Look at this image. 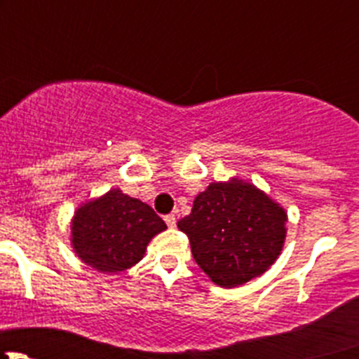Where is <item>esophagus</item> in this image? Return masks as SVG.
<instances>
[{"mask_svg":"<svg viewBox=\"0 0 359 359\" xmlns=\"http://www.w3.org/2000/svg\"><path fill=\"white\" fill-rule=\"evenodd\" d=\"M165 222H166V226H168V227H175L177 226L175 215H166L165 217Z\"/></svg>","mask_w":359,"mask_h":359,"instance_id":"obj_1","label":"esophagus"}]
</instances>
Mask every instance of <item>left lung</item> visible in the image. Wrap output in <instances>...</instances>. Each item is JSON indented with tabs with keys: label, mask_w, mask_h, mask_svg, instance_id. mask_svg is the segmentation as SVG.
<instances>
[{
	"label": "left lung",
	"mask_w": 359,
	"mask_h": 359,
	"mask_svg": "<svg viewBox=\"0 0 359 359\" xmlns=\"http://www.w3.org/2000/svg\"><path fill=\"white\" fill-rule=\"evenodd\" d=\"M287 210L252 182L231 177L210 182L179 220L194 260L222 288L259 278L276 262L287 240Z\"/></svg>",
	"instance_id": "left-lung-1"
}]
</instances>
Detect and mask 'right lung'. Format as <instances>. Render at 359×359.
<instances>
[{"mask_svg": "<svg viewBox=\"0 0 359 359\" xmlns=\"http://www.w3.org/2000/svg\"><path fill=\"white\" fill-rule=\"evenodd\" d=\"M165 229L166 224L149 205L112 187L76 208L71 247L86 266L116 274L139 264L151 240Z\"/></svg>", "mask_w": 359, "mask_h": 359, "instance_id": "obj_1", "label": "right lung"}]
</instances>
